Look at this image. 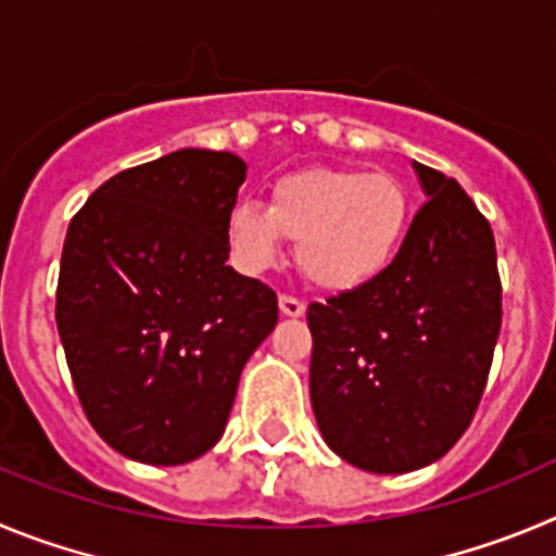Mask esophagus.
Listing matches in <instances>:
<instances>
[{
  "mask_svg": "<svg viewBox=\"0 0 556 556\" xmlns=\"http://www.w3.org/2000/svg\"><path fill=\"white\" fill-rule=\"evenodd\" d=\"M279 309H282V315H288V318H299V315H304V302L296 296H279Z\"/></svg>",
  "mask_w": 556,
  "mask_h": 556,
  "instance_id": "obj_1",
  "label": "esophagus"
}]
</instances>
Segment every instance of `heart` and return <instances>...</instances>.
<instances>
[{"label": "heart", "instance_id": "heart-1", "mask_svg": "<svg viewBox=\"0 0 556 556\" xmlns=\"http://www.w3.org/2000/svg\"><path fill=\"white\" fill-rule=\"evenodd\" d=\"M409 218L413 197L393 174L315 168L274 182L268 207L235 204L227 238L247 274H266L279 263L282 243L296 241L304 279L329 293H349L393 266Z\"/></svg>", "mask_w": 556, "mask_h": 556}]
</instances>
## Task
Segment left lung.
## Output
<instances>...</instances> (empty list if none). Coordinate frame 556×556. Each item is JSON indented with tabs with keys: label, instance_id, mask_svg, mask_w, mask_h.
<instances>
[{
	"label": "left lung",
	"instance_id": "left-lung-1",
	"mask_svg": "<svg viewBox=\"0 0 556 556\" xmlns=\"http://www.w3.org/2000/svg\"><path fill=\"white\" fill-rule=\"evenodd\" d=\"M427 202L393 266L307 307L309 402L327 446L371 473H407L463 438L502 329L488 218L446 174L413 163Z\"/></svg>",
	"mask_w": 556,
	"mask_h": 556
}]
</instances>
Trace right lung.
Wrapping results in <instances>:
<instances>
[{"instance_id": "add662e5", "label": "right lung", "mask_w": 556, "mask_h": 556, "mask_svg": "<svg viewBox=\"0 0 556 556\" xmlns=\"http://www.w3.org/2000/svg\"><path fill=\"white\" fill-rule=\"evenodd\" d=\"M238 154L179 149L99 185L60 257L58 332L79 404L118 454L182 465L216 446L277 293L227 266Z\"/></svg>"}]
</instances>
